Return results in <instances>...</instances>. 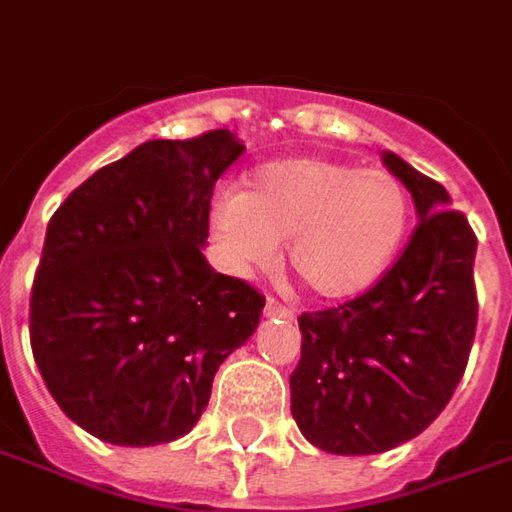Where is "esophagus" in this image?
Segmentation results:
<instances>
[{"instance_id": "1", "label": "esophagus", "mask_w": 512, "mask_h": 512, "mask_svg": "<svg viewBox=\"0 0 512 512\" xmlns=\"http://www.w3.org/2000/svg\"><path fill=\"white\" fill-rule=\"evenodd\" d=\"M264 315H278V317H292L295 315V312H292L290 306H284V303L281 301H276V298H270V295H267V301H264Z\"/></svg>"}]
</instances>
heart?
Masks as SVG:
<instances>
[{
  "label": "heart",
  "instance_id": "heart-1",
  "mask_svg": "<svg viewBox=\"0 0 512 512\" xmlns=\"http://www.w3.org/2000/svg\"><path fill=\"white\" fill-rule=\"evenodd\" d=\"M410 222V197L393 172L292 155L259 167L245 192L211 203V234L236 273L276 262L287 242L292 270L323 298L368 290L390 267Z\"/></svg>",
  "mask_w": 512,
  "mask_h": 512
}]
</instances>
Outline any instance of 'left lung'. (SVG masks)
Segmentation results:
<instances>
[{"label":"left lung","mask_w":512,"mask_h":512,"mask_svg":"<svg viewBox=\"0 0 512 512\" xmlns=\"http://www.w3.org/2000/svg\"><path fill=\"white\" fill-rule=\"evenodd\" d=\"M418 225L393 267L354 301L303 312L292 418L331 454H379L421 435L449 404L477 331V236L449 192L396 153Z\"/></svg>","instance_id":"1"}]
</instances>
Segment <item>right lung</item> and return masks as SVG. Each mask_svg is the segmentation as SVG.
<instances>
[{"label":"right lung","instance_id":"1","mask_svg":"<svg viewBox=\"0 0 512 512\" xmlns=\"http://www.w3.org/2000/svg\"><path fill=\"white\" fill-rule=\"evenodd\" d=\"M245 153L231 130L153 139L97 169L47 225L30 345L74 424L116 446L186 435L264 295L203 256L214 183Z\"/></svg>","mask_w":512,"mask_h":512}]
</instances>
